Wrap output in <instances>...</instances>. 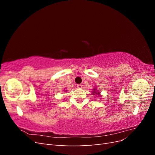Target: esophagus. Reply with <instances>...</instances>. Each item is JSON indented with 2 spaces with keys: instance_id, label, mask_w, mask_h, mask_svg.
I'll use <instances>...</instances> for the list:
<instances>
[{
  "instance_id": "1",
  "label": "esophagus",
  "mask_w": 155,
  "mask_h": 155,
  "mask_svg": "<svg viewBox=\"0 0 155 155\" xmlns=\"http://www.w3.org/2000/svg\"><path fill=\"white\" fill-rule=\"evenodd\" d=\"M77 87H78V88H83V85H82V84H78Z\"/></svg>"
}]
</instances>
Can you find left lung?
Returning a JSON list of instances; mask_svg holds the SVG:
<instances>
[{
    "mask_svg": "<svg viewBox=\"0 0 155 155\" xmlns=\"http://www.w3.org/2000/svg\"><path fill=\"white\" fill-rule=\"evenodd\" d=\"M91 92H92V95H96V96H97L98 97H101L100 92L97 90V88H96V87L92 88V91H91Z\"/></svg>",
    "mask_w": 155,
    "mask_h": 155,
    "instance_id": "8db88e82",
    "label": "left lung"
}]
</instances>
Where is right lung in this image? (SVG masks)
<instances>
[{
	"instance_id": "1",
	"label": "right lung",
	"mask_w": 155,
	"mask_h": 155,
	"mask_svg": "<svg viewBox=\"0 0 155 155\" xmlns=\"http://www.w3.org/2000/svg\"><path fill=\"white\" fill-rule=\"evenodd\" d=\"M64 92H67V90H64Z\"/></svg>"
}]
</instances>
